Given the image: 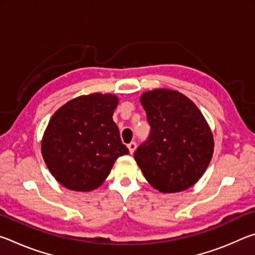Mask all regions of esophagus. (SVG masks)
<instances>
[{
    "mask_svg": "<svg viewBox=\"0 0 255 255\" xmlns=\"http://www.w3.org/2000/svg\"><path fill=\"white\" fill-rule=\"evenodd\" d=\"M137 147V145L135 141H131V143L128 144V148H129V152H130V154H132L133 152H135V149Z\"/></svg>",
    "mask_w": 255,
    "mask_h": 255,
    "instance_id": "esophagus-1",
    "label": "esophagus"
}]
</instances>
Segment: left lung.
Returning a JSON list of instances; mask_svg holds the SVG:
<instances>
[{"label": "left lung", "mask_w": 255, "mask_h": 255, "mask_svg": "<svg viewBox=\"0 0 255 255\" xmlns=\"http://www.w3.org/2000/svg\"><path fill=\"white\" fill-rule=\"evenodd\" d=\"M150 132L133 153L146 180L163 193L192 187L208 167L214 153L213 132L201 111L174 90L141 94Z\"/></svg>", "instance_id": "1"}]
</instances>
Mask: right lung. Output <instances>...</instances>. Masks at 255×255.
<instances>
[{
  "label": "right lung",
  "instance_id": "add662e5",
  "mask_svg": "<svg viewBox=\"0 0 255 255\" xmlns=\"http://www.w3.org/2000/svg\"><path fill=\"white\" fill-rule=\"evenodd\" d=\"M119 99L92 93L68 101L50 118L41 154L54 178L73 191H92L109 175L128 148L112 119Z\"/></svg>",
  "mask_w": 255,
  "mask_h": 255
}]
</instances>
